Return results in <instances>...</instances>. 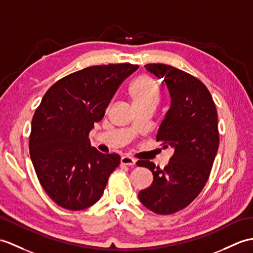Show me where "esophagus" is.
<instances>
[{
    "mask_svg": "<svg viewBox=\"0 0 253 253\" xmlns=\"http://www.w3.org/2000/svg\"><path fill=\"white\" fill-rule=\"evenodd\" d=\"M136 164V160L130 156H123L121 158V165L125 166H133Z\"/></svg>",
    "mask_w": 253,
    "mask_h": 253,
    "instance_id": "34e87169",
    "label": "esophagus"
}]
</instances>
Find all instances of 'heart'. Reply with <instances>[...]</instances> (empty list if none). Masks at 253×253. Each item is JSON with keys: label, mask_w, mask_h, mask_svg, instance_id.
<instances>
[{"label": "heart", "mask_w": 253, "mask_h": 253, "mask_svg": "<svg viewBox=\"0 0 253 253\" xmlns=\"http://www.w3.org/2000/svg\"><path fill=\"white\" fill-rule=\"evenodd\" d=\"M130 96L134 105L157 103L158 87L149 75H142L130 87Z\"/></svg>", "instance_id": "obj_1"}]
</instances>
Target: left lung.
I'll return each mask as SVG.
<instances>
[{
    "label": "left lung",
    "mask_w": 253,
    "mask_h": 253,
    "mask_svg": "<svg viewBox=\"0 0 253 253\" xmlns=\"http://www.w3.org/2000/svg\"><path fill=\"white\" fill-rule=\"evenodd\" d=\"M145 68L163 81L171 98L156 140L174 153L164 169L150 161L137 162L154 175L139 199L155 213L171 214L189 206L209 178L219 148L218 113L208 88L195 76L163 63Z\"/></svg>",
    "instance_id": "1"
}]
</instances>
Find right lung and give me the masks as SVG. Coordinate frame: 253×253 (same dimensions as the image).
I'll return each instance as SVG.
<instances>
[{
    "label": "right lung",
    "instance_id": "add662e5",
    "mask_svg": "<svg viewBox=\"0 0 253 253\" xmlns=\"http://www.w3.org/2000/svg\"><path fill=\"white\" fill-rule=\"evenodd\" d=\"M139 68L130 63L92 66L64 76L35 110L29 140L38 179L52 201L68 210L96 204L121 156L103 154L88 139L120 85Z\"/></svg>",
    "mask_w": 253,
    "mask_h": 253
}]
</instances>
